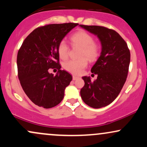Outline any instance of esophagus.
<instances>
[{"mask_svg": "<svg viewBox=\"0 0 147 147\" xmlns=\"http://www.w3.org/2000/svg\"><path fill=\"white\" fill-rule=\"evenodd\" d=\"M79 77H77V76H73V77H72V79H73V80H76V79H77Z\"/></svg>", "mask_w": 147, "mask_h": 147, "instance_id": "esophagus-1", "label": "esophagus"}]
</instances>
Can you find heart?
I'll return each instance as SVG.
<instances>
[{
    "instance_id": "b5f03b06",
    "label": "heart",
    "mask_w": 147,
    "mask_h": 147,
    "mask_svg": "<svg viewBox=\"0 0 147 147\" xmlns=\"http://www.w3.org/2000/svg\"><path fill=\"white\" fill-rule=\"evenodd\" d=\"M71 41L75 45L82 48L79 59H72L65 62L63 68L67 71L74 75H79L88 65V60L94 61L99 54L98 45L94 43V38L90 34L84 31H79L71 36ZM59 56L62 59H65L68 57L69 46L65 40H61L57 47Z\"/></svg>"
}]
</instances>
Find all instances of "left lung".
Returning <instances> with one entry per match:
<instances>
[{"instance_id":"1","label":"left lung","mask_w":147,"mask_h":147,"mask_svg":"<svg viewBox=\"0 0 147 147\" xmlns=\"http://www.w3.org/2000/svg\"><path fill=\"white\" fill-rule=\"evenodd\" d=\"M80 27L97 36L102 44L100 56L91 68L97 78L92 82L90 77H82L85 84L80 91L86 104L99 109L112 103L120 92L128 75L131 54L126 41L115 30L97 25Z\"/></svg>"}]
</instances>
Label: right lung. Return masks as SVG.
Instances as JSON below:
<instances>
[{"instance_id": "obj_1", "label": "right lung", "mask_w": 147, "mask_h": 147, "mask_svg": "<svg viewBox=\"0 0 147 147\" xmlns=\"http://www.w3.org/2000/svg\"><path fill=\"white\" fill-rule=\"evenodd\" d=\"M78 23L50 24L37 28L26 37L17 55L18 76L25 93L36 105L50 109L58 105L72 77L60 70L59 43ZM50 68L59 70L55 76Z\"/></svg>"}]
</instances>
